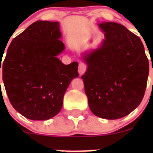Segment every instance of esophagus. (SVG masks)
<instances>
[{"mask_svg": "<svg viewBox=\"0 0 153 153\" xmlns=\"http://www.w3.org/2000/svg\"><path fill=\"white\" fill-rule=\"evenodd\" d=\"M86 65L83 64V63H79V67H78V71H79V74H83V73H85L86 71Z\"/></svg>", "mask_w": 153, "mask_h": 153, "instance_id": "esophagus-1", "label": "esophagus"}]
</instances>
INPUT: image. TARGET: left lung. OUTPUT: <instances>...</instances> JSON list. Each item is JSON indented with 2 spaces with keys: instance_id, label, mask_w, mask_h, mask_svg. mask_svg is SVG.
I'll list each match as a JSON object with an SVG mask.
<instances>
[{
  "instance_id": "8db88e82",
  "label": "left lung",
  "mask_w": 153,
  "mask_h": 153,
  "mask_svg": "<svg viewBox=\"0 0 153 153\" xmlns=\"http://www.w3.org/2000/svg\"><path fill=\"white\" fill-rule=\"evenodd\" d=\"M100 27L105 40L84 57L88 67L82 79L92 113L117 120L143 100L149 64L139 36L117 23L103 22Z\"/></svg>"
}]
</instances>
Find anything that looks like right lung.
<instances>
[{
	"instance_id": "obj_1",
	"label": "right lung",
	"mask_w": 153,
	"mask_h": 153,
	"mask_svg": "<svg viewBox=\"0 0 153 153\" xmlns=\"http://www.w3.org/2000/svg\"><path fill=\"white\" fill-rule=\"evenodd\" d=\"M59 27L58 22L36 21L13 39L2 63L0 56L8 99L30 120H46L59 113L65 92L79 76L77 62L65 65L56 57L64 50Z\"/></svg>"
}]
</instances>
